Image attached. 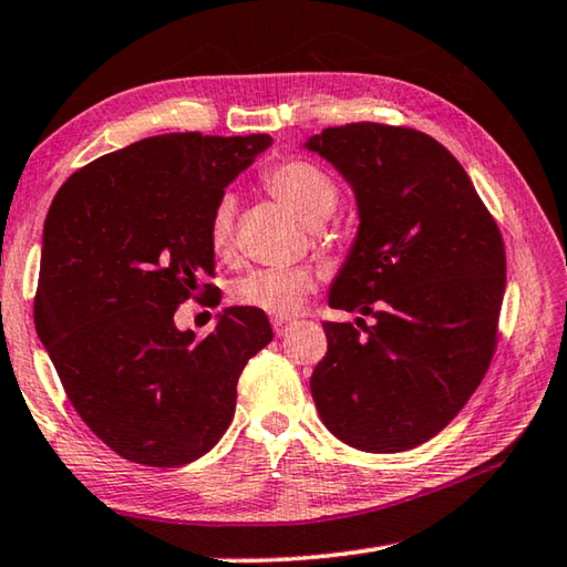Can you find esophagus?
I'll list each match as a JSON object with an SVG mask.
<instances>
[{
  "label": "esophagus",
  "mask_w": 567,
  "mask_h": 567,
  "mask_svg": "<svg viewBox=\"0 0 567 567\" xmlns=\"http://www.w3.org/2000/svg\"><path fill=\"white\" fill-rule=\"evenodd\" d=\"M272 327H275V334L282 337V334H287V329L292 327V322H290V319H275Z\"/></svg>",
  "instance_id": "obj_1"
}]
</instances>
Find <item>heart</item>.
Instances as JSON below:
<instances>
[{
    "instance_id": "b5f03b06",
    "label": "heart",
    "mask_w": 567,
    "mask_h": 567,
    "mask_svg": "<svg viewBox=\"0 0 567 567\" xmlns=\"http://www.w3.org/2000/svg\"><path fill=\"white\" fill-rule=\"evenodd\" d=\"M262 181L265 188L305 225H319L327 220L339 203L337 183L315 163L287 158L270 171H265ZM233 225L235 200L230 195H225L215 205L208 225L210 248L218 257L230 252ZM312 287L315 272L310 267H260V270H252L243 275L240 280H235L230 295L235 305L282 319L300 310Z\"/></svg>"
}]
</instances>
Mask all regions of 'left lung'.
<instances>
[{
    "instance_id": "1",
    "label": "left lung",
    "mask_w": 567,
    "mask_h": 567,
    "mask_svg": "<svg viewBox=\"0 0 567 567\" xmlns=\"http://www.w3.org/2000/svg\"><path fill=\"white\" fill-rule=\"evenodd\" d=\"M354 193L359 228L329 287L327 354L310 389L347 446L399 454L434 439L481 384L506 290L498 225L466 171L426 133L349 123L310 136Z\"/></svg>"
}]
</instances>
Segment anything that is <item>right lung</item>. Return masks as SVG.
Masks as SVG:
<instances>
[{"label": "right lung", "instance_id": "right-lung-1", "mask_svg": "<svg viewBox=\"0 0 567 567\" xmlns=\"http://www.w3.org/2000/svg\"><path fill=\"white\" fill-rule=\"evenodd\" d=\"M270 146L265 133H163L89 163L51 203L37 334L79 416L123 458L176 468L208 454L245 364L272 342L248 307H225L205 339L173 319L213 275L215 205Z\"/></svg>", "mask_w": 567, "mask_h": 567}]
</instances>
